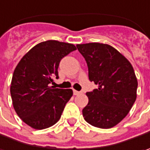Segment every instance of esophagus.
<instances>
[{
	"label": "esophagus",
	"mask_w": 150,
	"mask_h": 150,
	"mask_svg": "<svg viewBox=\"0 0 150 150\" xmlns=\"http://www.w3.org/2000/svg\"><path fill=\"white\" fill-rule=\"evenodd\" d=\"M73 93H74V95H75V96H77V95L81 94V92H80V91H75V90H74V91H73Z\"/></svg>",
	"instance_id": "obj_1"
}]
</instances>
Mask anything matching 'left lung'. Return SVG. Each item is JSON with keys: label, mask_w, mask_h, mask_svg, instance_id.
Returning a JSON list of instances; mask_svg holds the SVG:
<instances>
[{"label": "left lung", "mask_w": 150, "mask_h": 150, "mask_svg": "<svg viewBox=\"0 0 150 150\" xmlns=\"http://www.w3.org/2000/svg\"><path fill=\"white\" fill-rule=\"evenodd\" d=\"M88 66L89 80L98 86L86 92L85 120L100 128H110L122 120L137 97L138 81L127 59L113 47L100 42L76 45Z\"/></svg>", "instance_id": "1"}]
</instances>
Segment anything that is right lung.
Masks as SVG:
<instances>
[{
    "instance_id": "obj_1",
    "label": "right lung",
    "mask_w": 150,
    "mask_h": 150,
    "mask_svg": "<svg viewBox=\"0 0 150 150\" xmlns=\"http://www.w3.org/2000/svg\"><path fill=\"white\" fill-rule=\"evenodd\" d=\"M75 49L71 43L48 40L32 48L17 64L11 83V100L18 117L31 127L44 129L59 120L73 91L51 84L59 78L60 60Z\"/></svg>"
}]
</instances>
